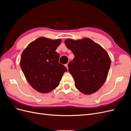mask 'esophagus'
<instances>
[{
	"instance_id": "obj_1",
	"label": "esophagus",
	"mask_w": 131,
	"mask_h": 131,
	"mask_svg": "<svg viewBox=\"0 0 131 131\" xmlns=\"http://www.w3.org/2000/svg\"><path fill=\"white\" fill-rule=\"evenodd\" d=\"M65 66L66 67V68H67V69L68 68V63H67V64H65Z\"/></svg>"
}]
</instances>
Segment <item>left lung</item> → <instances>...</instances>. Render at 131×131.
Returning <instances> with one entry per match:
<instances>
[{
    "mask_svg": "<svg viewBox=\"0 0 131 131\" xmlns=\"http://www.w3.org/2000/svg\"><path fill=\"white\" fill-rule=\"evenodd\" d=\"M74 55L68 63V70L75 80V86L85 94H91L100 89L108 76L111 59L106 51L98 43L85 38L64 41Z\"/></svg>",
    "mask_w": 131,
    "mask_h": 131,
    "instance_id": "obj_1",
    "label": "left lung"
}]
</instances>
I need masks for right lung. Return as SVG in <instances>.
<instances>
[{
  "label": "right lung",
  "mask_w": 131,
  "mask_h": 131,
  "mask_svg": "<svg viewBox=\"0 0 131 131\" xmlns=\"http://www.w3.org/2000/svg\"><path fill=\"white\" fill-rule=\"evenodd\" d=\"M61 42V39L40 37L31 42L22 53L21 69L30 86L39 92L48 93L56 88L67 71L59 63V54L56 52Z\"/></svg>",
  "instance_id": "obj_1"
}]
</instances>
